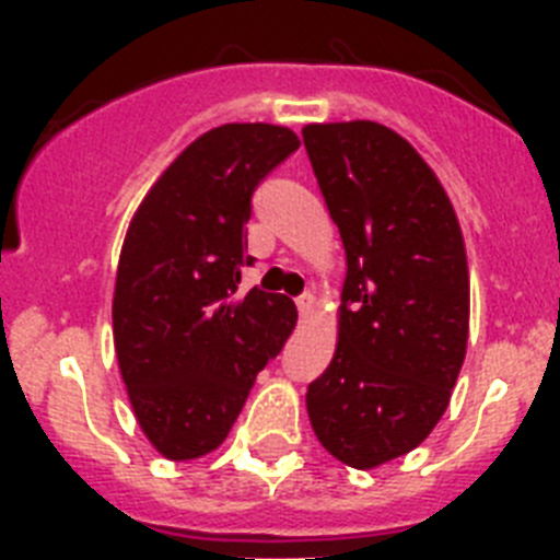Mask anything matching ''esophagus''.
I'll return each mask as SVG.
<instances>
[{
  "instance_id": "obj_1",
  "label": "esophagus",
  "mask_w": 560,
  "mask_h": 560,
  "mask_svg": "<svg viewBox=\"0 0 560 560\" xmlns=\"http://www.w3.org/2000/svg\"><path fill=\"white\" fill-rule=\"evenodd\" d=\"M296 311H300V316H303V319H308V316L314 314V294H308V291H305V294L296 296Z\"/></svg>"
}]
</instances>
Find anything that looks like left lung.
I'll list each match as a JSON object with an SVG mask.
<instances>
[{"mask_svg": "<svg viewBox=\"0 0 560 560\" xmlns=\"http://www.w3.org/2000/svg\"><path fill=\"white\" fill-rule=\"evenodd\" d=\"M348 277L339 345L308 387L311 427L350 468L418 448L443 418L468 341V260L446 190L373 120L303 128Z\"/></svg>", "mask_w": 560, "mask_h": 560, "instance_id": "obj_1", "label": "left lung"}]
</instances>
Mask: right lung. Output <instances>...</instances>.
Here are the masks:
<instances>
[{
    "label": "right lung",
    "mask_w": 560,
    "mask_h": 560,
    "mask_svg": "<svg viewBox=\"0 0 560 560\" xmlns=\"http://www.w3.org/2000/svg\"><path fill=\"white\" fill-rule=\"evenodd\" d=\"M300 148L291 128L226 122L171 162L122 241L112 323L137 423L167 459L215 452L283 350L285 294L237 291L252 192Z\"/></svg>",
    "instance_id": "obj_1"
}]
</instances>
